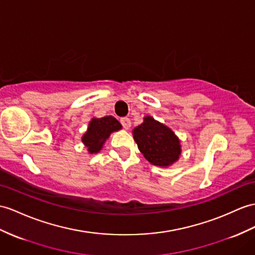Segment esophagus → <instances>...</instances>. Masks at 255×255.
Here are the masks:
<instances>
[{"label":"esophagus","mask_w":255,"mask_h":255,"mask_svg":"<svg viewBox=\"0 0 255 255\" xmlns=\"http://www.w3.org/2000/svg\"><path fill=\"white\" fill-rule=\"evenodd\" d=\"M120 121H121V124L123 126V128L126 129H129V128H131V120H129L128 118H122Z\"/></svg>","instance_id":"esophagus-1"}]
</instances>
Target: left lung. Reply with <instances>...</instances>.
<instances>
[{"label": "left lung", "mask_w": 255, "mask_h": 255, "mask_svg": "<svg viewBox=\"0 0 255 255\" xmlns=\"http://www.w3.org/2000/svg\"><path fill=\"white\" fill-rule=\"evenodd\" d=\"M132 133L139 151L152 165L169 167L181 157L182 145L177 135L150 116L144 117V122Z\"/></svg>", "instance_id": "left-lung-1"}]
</instances>
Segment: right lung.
I'll use <instances>...</instances> for the list:
<instances>
[{"instance_id":"obj_1","label":"right lung","mask_w":255,"mask_h":255,"mask_svg":"<svg viewBox=\"0 0 255 255\" xmlns=\"http://www.w3.org/2000/svg\"><path fill=\"white\" fill-rule=\"evenodd\" d=\"M121 128V123L113 116H106L103 118L94 117L89 122L88 129L83 134L81 140L88 148L90 154H95L102 150L110 134L120 131Z\"/></svg>"}]
</instances>
